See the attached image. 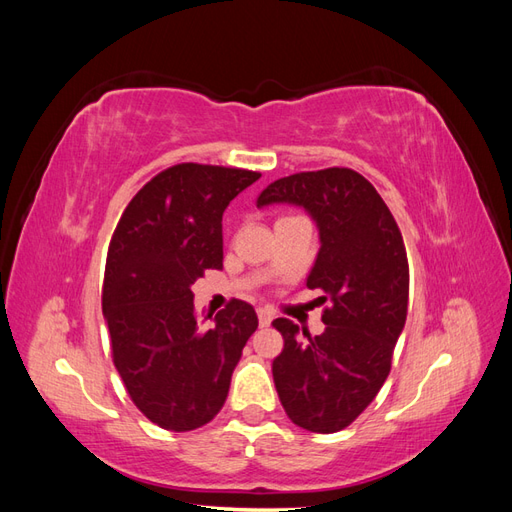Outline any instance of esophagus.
Masks as SVG:
<instances>
[{
    "instance_id": "obj_1",
    "label": "esophagus",
    "mask_w": 512,
    "mask_h": 512,
    "mask_svg": "<svg viewBox=\"0 0 512 512\" xmlns=\"http://www.w3.org/2000/svg\"><path fill=\"white\" fill-rule=\"evenodd\" d=\"M256 314H258L260 327H269L271 320H273V312H271V309H269V307H258Z\"/></svg>"
}]
</instances>
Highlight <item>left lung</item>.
Returning a JSON list of instances; mask_svg holds the SVG:
<instances>
[{
  "label": "left lung",
  "instance_id": "1",
  "mask_svg": "<svg viewBox=\"0 0 512 512\" xmlns=\"http://www.w3.org/2000/svg\"><path fill=\"white\" fill-rule=\"evenodd\" d=\"M294 203L320 228V252L307 288L324 294L322 335L273 320L284 348L273 382L294 425L335 433L356 421L391 371L393 350L408 314L410 269L404 237L363 175L352 168L294 173L269 183L256 205Z\"/></svg>",
  "mask_w": 512,
  "mask_h": 512
}]
</instances>
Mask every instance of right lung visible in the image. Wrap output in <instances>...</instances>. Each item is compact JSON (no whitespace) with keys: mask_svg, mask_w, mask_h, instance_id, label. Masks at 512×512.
<instances>
[{"mask_svg":"<svg viewBox=\"0 0 512 512\" xmlns=\"http://www.w3.org/2000/svg\"><path fill=\"white\" fill-rule=\"evenodd\" d=\"M258 177L232 166H168L136 192L108 243L102 312L113 363L132 404L166 431L213 421L258 327L254 307L239 299L203 327L192 292L207 269H222L224 209Z\"/></svg>","mask_w":512,"mask_h":512,"instance_id":"obj_1","label":"right lung"}]
</instances>
